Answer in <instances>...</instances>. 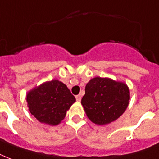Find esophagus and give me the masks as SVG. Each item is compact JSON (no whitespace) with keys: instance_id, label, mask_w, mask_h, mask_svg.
<instances>
[{"instance_id":"1","label":"esophagus","mask_w":159,"mask_h":159,"mask_svg":"<svg viewBox=\"0 0 159 159\" xmlns=\"http://www.w3.org/2000/svg\"><path fill=\"white\" fill-rule=\"evenodd\" d=\"M75 99H76V100H77V101H80V100H81V95H80V94H78V95H76Z\"/></svg>"}]
</instances>
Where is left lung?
I'll list each match as a JSON object with an SVG mask.
<instances>
[{
    "label": "left lung",
    "mask_w": 159,
    "mask_h": 159,
    "mask_svg": "<svg viewBox=\"0 0 159 159\" xmlns=\"http://www.w3.org/2000/svg\"><path fill=\"white\" fill-rule=\"evenodd\" d=\"M129 98V89L125 84L95 77L86 84L81 104L91 121L103 125L116 120L124 114Z\"/></svg>",
    "instance_id": "8db88e82"
}]
</instances>
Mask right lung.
<instances>
[{
    "label": "right lung",
    "mask_w": 159,
    "mask_h": 159,
    "mask_svg": "<svg viewBox=\"0 0 159 159\" xmlns=\"http://www.w3.org/2000/svg\"><path fill=\"white\" fill-rule=\"evenodd\" d=\"M26 100L30 114L38 121L57 125L66 117L75 98L65 84L54 80L30 91Z\"/></svg>",
    "instance_id": "obj_1"
}]
</instances>
